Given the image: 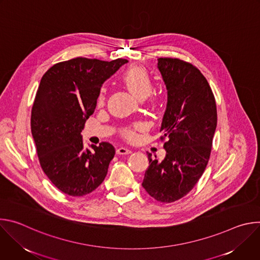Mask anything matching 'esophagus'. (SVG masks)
Instances as JSON below:
<instances>
[{
	"instance_id": "1",
	"label": "esophagus",
	"mask_w": 260,
	"mask_h": 260,
	"mask_svg": "<svg viewBox=\"0 0 260 260\" xmlns=\"http://www.w3.org/2000/svg\"><path fill=\"white\" fill-rule=\"evenodd\" d=\"M116 153L119 155H125V154H131L132 150L127 149V148H125V147H119L116 150Z\"/></svg>"
}]
</instances>
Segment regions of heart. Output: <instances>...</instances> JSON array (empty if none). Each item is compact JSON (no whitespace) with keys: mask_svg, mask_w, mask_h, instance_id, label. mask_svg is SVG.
<instances>
[{"mask_svg":"<svg viewBox=\"0 0 260 260\" xmlns=\"http://www.w3.org/2000/svg\"><path fill=\"white\" fill-rule=\"evenodd\" d=\"M121 79L126 87L139 99H144L151 93L153 88V81L150 74L142 66H132L127 68L121 75ZM107 87L103 85L98 93L96 103L99 106H103L107 100ZM152 100H155L154 95H151ZM142 128L141 124H135L134 126H126L122 129V136L126 139L133 140L137 136V131Z\"/></svg>","mask_w":260,"mask_h":260,"instance_id":"1","label":"heart"}]
</instances>
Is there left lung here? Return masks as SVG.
I'll return each mask as SVG.
<instances>
[{
	"instance_id": "1",
	"label": "left lung",
	"mask_w": 260,
	"mask_h": 260,
	"mask_svg": "<svg viewBox=\"0 0 260 260\" xmlns=\"http://www.w3.org/2000/svg\"><path fill=\"white\" fill-rule=\"evenodd\" d=\"M168 89L160 132L167 155L158 161L147 153L149 167L142 186L160 203L186 196L204 174L217 125L214 93L206 77L190 62L160 57L157 63Z\"/></svg>"
}]
</instances>
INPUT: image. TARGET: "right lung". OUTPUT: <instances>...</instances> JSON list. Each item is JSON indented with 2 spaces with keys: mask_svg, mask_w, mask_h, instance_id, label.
<instances>
[{
  "mask_svg": "<svg viewBox=\"0 0 260 260\" xmlns=\"http://www.w3.org/2000/svg\"><path fill=\"white\" fill-rule=\"evenodd\" d=\"M127 60L76 57L43 75L31 108L30 128L43 172L66 194L83 197L104 181L115 148L108 142L83 149L81 132L93 114L102 84Z\"/></svg>",
  "mask_w": 260,
  "mask_h": 260,
  "instance_id": "add662e5",
  "label": "right lung"
}]
</instances>
